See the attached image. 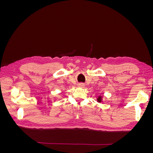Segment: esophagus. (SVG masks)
<instances>
[{"mask_svg": "<svg viewBox=\"0 0 153 153\" xmlns=\"http://www.w3.org/2000/svg\"><path fill=\"white\" fill-rule=\"evenodd\" d=\"M78 86H79L80 87H84V84H83V83H80V84H78Z\"/></svg>", "mask_w": 153, "mask_h": 153, "instance_id": "esophagus-1", "label": "esophagus"}]
</instances>
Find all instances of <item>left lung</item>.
<instances>
[{
    "label": "left lung",
    "instance_id": "left-lung-1",
    "mask_svg": "<svg viewBox=\"0 0 153 153\" xmlns=\"http://www.w3.org/2000/svg\"><path fill=\"white\" fill-rule=\"evenodd\" d=\"M97 100H98V102H101V100H102V97L101 96H99L98 99H97Z\"/></svg>",
    "mask_w": 153,
    "mask_h": 153
}]
</instances>
